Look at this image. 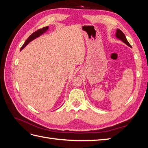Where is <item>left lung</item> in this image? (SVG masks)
I'll use <instances>...</instances> for the list:
<instances>
[{"label":"left lung","instance_id":"1","mask_svg":"<svg viewBox=\"0 0 148 148\" xmlns=\"http://www.w3.org/2000/svg\"><path fill=\"white\" fill-rule=\"evenodd\" d=\"M115 37L118 39L121 40V41H122L123 42H124L125 44H127V45L129 47H132L130 44V43L128 42L127 39L126 37H125V36L123 34V33L119 29H117V31H116V33H115Z\"/></svg>","mask_w":148,"mask_h":148}]
</instances>
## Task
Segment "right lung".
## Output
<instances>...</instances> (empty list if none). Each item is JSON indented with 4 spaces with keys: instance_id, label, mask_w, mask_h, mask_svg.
Listing matches in <instances>:
<instances>
[{
    "instance_id": "obj_1",
    "label": "right lung",
    "mask_w": 148,
    "mask_h": 148,
    "mask_svg": "<svg viewBox=\"0 0 148 148\" xmlns=\"http://www.w3.org/2000/svg\"><path fill=\"white\" fill-rule=\"evenodd\" d=\"M48 29H49V26H46V27H44V28H41V29H39L37 30L36 31H35V32H34L32 34L30 35L29 36V38L26 40V41H25V42L23 44V45L22 46V47H21L20 51H21L22 49H23L26 46L28 45V44L30 42L33 41L34 39H36L37 38L39 37L40 36H41V35L43 34L44 33H45L46 32V31L48 30Z\"/></svg>"
}]
</instances>
